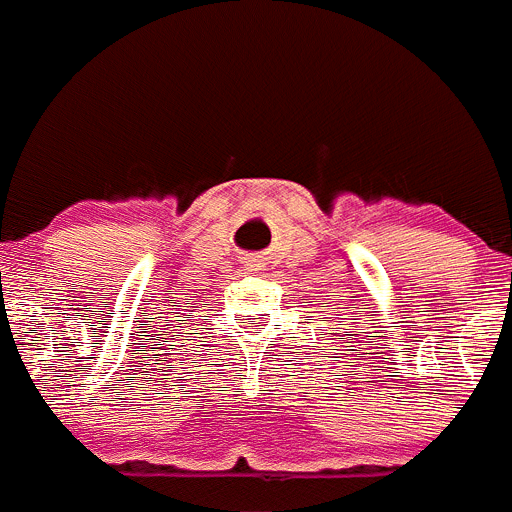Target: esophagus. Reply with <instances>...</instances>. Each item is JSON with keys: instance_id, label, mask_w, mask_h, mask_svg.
<instances>
[{"instance_id": "obj_1", "label": "esophagus", "mask_w": 512, "mask_h": 512, "mask_svg": "<svg viewBox=\"0 0 512 512\" xmlns=\"http://www.w3.org/2000/svg\"><path fill=\"white\" fill-rule=\"evenodd\" d=\"M246 266H251V271H259V261H256V259H253V261H248V264Z\"/></svg>"}]
</instances>
